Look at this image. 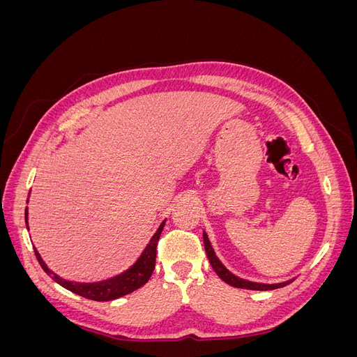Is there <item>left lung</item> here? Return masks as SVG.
Returning <instances> with one entry per match:
<instances>
[{
  "mask_svg": "<svg viewBox=\"0 0 357 357\" xmlns=\"http://www.w3.org/2000/svg\"><path fill=\"white\" fill-rule=\"evenodd\" d=\"M202 236H204V247H205V253H207L208 256V261L213 266V269L215 271V274H218L225 283H228L234 287H240V289H250V290H274V289H278V287H283V286H287L290 284L291 282H294L295 278H290L287 280V282H282V283H256V282H250V280H245V278H241L238 275L232 274L228 268H226L220 259L215 256V252L214 248L208 240V235L207 232H202Z\"/></svg>",
  "mask_w": 357,
  "mask_h": 357,
  "instance_id": "obj_1",
  "label": "left lung"
}]
</instances>
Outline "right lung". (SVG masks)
Returning <instances> with one entry per match:
<instances>
[{
  "label": "right lung",
  "mask_w": 357,
  "mask_h": 357,
  "mask_svg": "<svg viewBox=\"0 0 357 357\" xmlns=\"http://www.w3.org/2000/svg\"><path fill=\"white\" fill-rule=\"evenodd\" d=\"M26 202H28V199H26ZM165 222H167V219L162 220L159 228L156 229L152 238H150V241L144 247V250L142 252V255L138 256V259L131 266L125 269V271H122L121 274H116L107 280H100V282L77 283V282H70V280H63L62 277L53 273L52 269L46 265V262L41 259L37 248H34V252H36V256L38 259L41 268L45 269L46 274L50 275L62 287H66L67 290L73 291V294H77L83 298H88L92 301H112V299H117V298L131 294V291L139 289L149 282V278H150V275H152L153 269H155L156 245H158L160 232L165 226ZM25 223H26V229H29L28 207L25 208Z\"/></svg>",
  "instance_id": "right-lung-1"
}]
</instances>
